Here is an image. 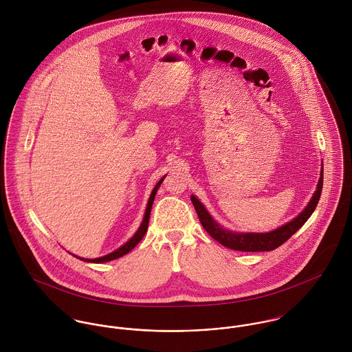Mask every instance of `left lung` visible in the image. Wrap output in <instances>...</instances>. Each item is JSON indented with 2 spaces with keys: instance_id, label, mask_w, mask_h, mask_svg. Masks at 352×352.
<instances>
[{
  "instance_id": "1",
  "label": "left lung",
  "mask_w": 352,
  "mask_h": 352,
  "mask_svg": "<svg viewBox=\"0 0 352 352\" xmlns=\"http://www.w3.org/2000/svg\"><path fill=\"white\" fill-rule=\"evenodd\" d=\"M322 179H324V170H321V176H320L317 190H316L313 198L310 199L309 204L306 206V208L302 211L301 214L297 218H294L292 222H289L270 233H233L226 229H222L210 217V214L203 207L201 201H198L195 197H191V201L197 210L201 226L206 229V232L214 240H217L223 247L230 248L233 251L241 252L274 251L278 247H280L283 243H286L300 228H302V225L313 214L317 203L320 201V197H321Z\"/></svg>"
}]
</instances>
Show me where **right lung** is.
I'll use <instances>...</instances> for the list:
<instances>
[{
	"label": "right lung",
	"instance_id": "right-lung-1",
	"mask_svg": "<svg viewBox=\"0 0 352 352\" xmlns=\"http://www.w3.org/2000/svg\"><path fill=\"white\" fill-rule=\"evenodd\" d=\"M162 180H164V177L155 184V187H154V190L151 191V198H149V201H148V207H146V212H145V217H144V221H142V225L140 226V229H138V232L123 245V247H120L119 250H116L115 252H112V253H109V254H105V256H102V257H98V258H81V257H78V258H81V260H84V261H91V263H104V261H109V260H115V258H118V257H122L123 254H126V253H129V252L131 251L142 239H144V236H145V233H146V230H148V225H149V217H151V206H153V201H154V197H155V192H157V190H158V187H160V184L162 183Z\"/></svg>",
	"mask_w": 352,
	"mask_h": 352
}]
</instances>
